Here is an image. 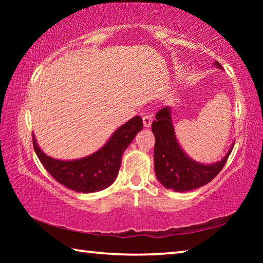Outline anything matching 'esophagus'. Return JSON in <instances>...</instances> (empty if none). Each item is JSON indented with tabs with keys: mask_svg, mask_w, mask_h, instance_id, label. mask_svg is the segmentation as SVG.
<instances>
[{
	"mask_svg": "<svg viewBox=\"0 0 263 263\" xmlns=\"http://www.w3.org/2000/svg\"><path fill=\"white\" fill-rule=\"evenodd\" d=\"M153 119H152V116L151 115H145L144 117H142V124H144L145 127H149L151 124H152Z\"/></svg>",
	"mask_w": 263,
	"mask_h": 263,
	"instance_id": "obj_1",
	"label": "esophagus"
}]
</instances>
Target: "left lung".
Listing matches in <instances>:
<instances>
[{"label": "left lung", "mask_w": 263, "mask_h": 263, "mask_svg": "<svg viewBox=\"0 0 263 263\" xmlns=\"http://www.w3.org/2000/svg\"><path fill=\"white\" fill-rule=\"evenodd\" d=\"M215 66L222 69L218 61H215ZM152 132L155 137L154 171L157 179L164 188L179 193L197 189L215 179L228 161L234 146L233 142L220 161L215 163L195 161L184 152L177 140L171 106L161 109L155 116Z\"/></svg>", "instance_id": "8db88e82"}]
</instances>
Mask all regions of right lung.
<instances>
[{"label": "right lung", "instance_id": "obj_1", "mask_svg": "<svg viewBox=\"0 0 263 263\" xmlns=\"http://www.w3.org/2000/svg\"><path fill=\"white\" fill-rule=\"evenodd\" d=\"M141 128L142 119L136 116L119 126L99 151L81 159L52 158L41 149L34 136L33 148L43 166L59 183L77 193H96L108 188L117 179L123 154Z\"/></svg>", "mask_w": 263, "mask_h": 263}]
</instances>
